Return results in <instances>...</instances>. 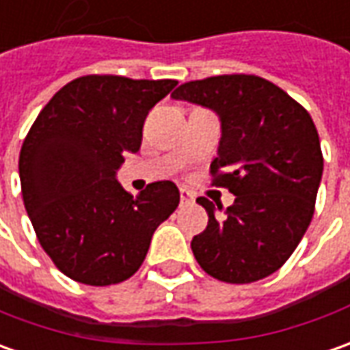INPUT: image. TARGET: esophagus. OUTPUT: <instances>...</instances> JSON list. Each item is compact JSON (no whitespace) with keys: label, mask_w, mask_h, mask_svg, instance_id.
Listing matches in <instances>:
<instances>
[{"label":"esophagus","mask_w":350,"mask_h":350,"mask_svg":"<svg viewBox=\"0 0 350 350\" xmlns=\"http://www.w3.org/2000/svg\"><path fill=\"white\" fill-rule=\"evenodd\" d=\"M194 202V194L187 189H180V206H189Z\"/></svg>","instance_id":"esophagus-1"}]
</instances>
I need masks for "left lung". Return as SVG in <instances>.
I'll return each instance as SVG.
<instances>
[{
    "label": "left lung",
    "instance_id": "obj_1",
    "mask_svg": "<svg viewBox=\"0 0 350 350\" xmlns=\"http://www.w3.org/2000/svg\"><path fill=\"white\" fill-rule=\"evenodd\" d=\"M173 100L212 109L221 125L215 187L235 194L225 210L200 196L208 227L192 239L200 268L225 283H252L278 271L314 215L323 171L318 131L308 111L273 82L221 75L180 84Z\"/></svg>",
    "mask_w": 350,
    "mask_h": 350
}]
</instances>
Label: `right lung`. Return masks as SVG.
Segmentation results:
<instances>
[{
	"label": "right lung",
	"mask_w": 350,
	"mask_h": 350,
	"mask_svg": "<svg viewBox=\"0 0 350 350\" xmlns=\"http://www.w3.org/2000/svg\"><path fill=\"white\" fill-rule=\"evenodd\" d=\"M175 86L170 79L81 77L28 131L18 158L23 200L40 245L67 278L94 287L129 279L179 206L171 180L137 196L117 180L123 156L140 150L148 111Z\"/></svg>",
	"instance_id": "right-lung-1"
}]
</instances>
